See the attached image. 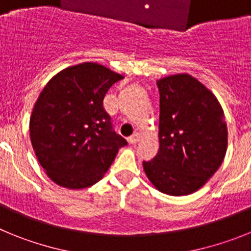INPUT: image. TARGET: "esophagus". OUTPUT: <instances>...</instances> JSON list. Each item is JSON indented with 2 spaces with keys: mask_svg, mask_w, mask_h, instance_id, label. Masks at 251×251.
<instances>
[{
  "mask_svg": "<svg viewBox=\"0 0 251 251\" xmlns=\"http://www.w3.org/2000/svg\"><path fill=\"white\" fill-rule=\"evenodd\" d=\"M141 138H142L141 133L136 132V133H134V134H132V136H130L129 138H128V142H129L130 145H136V143H138V142L141 141Z\"/></svg>",
  "mask_w": 251,
  "mask_h": 251,
  "instance_id": "esophagus-1",
  "label": "esophagus"
}]
</instances>
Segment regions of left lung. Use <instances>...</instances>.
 Returning <instances> with one entry per match:
<instances>
[{
    "mask_svg": "<svg viewBox=\"0 0 251 251\" xmlns=\"http://www.w3.org/2000/svg\"><path fill=\"white\" fill-rule=\"evenodd\" d=\"M157 86L159 151L143 170L158 191L186 196L200 190L225 158V115L214 93L187 73L158 79Z\"/></svg>",
    "mask_w": 251,
    "mask_h": 251,
    "instance_id": "8db88e82",
    "label": "left lung"
}]
</instances>
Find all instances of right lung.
<instances>
[{"mask_svg":"<svg viewBox=\"0 0 251 251\" xmlns=\"http://www.w3.org/2000/svg\"><path fill=\"white\" fill-rule=\"evenodd\" d=\"M123 75L97 63L69 66L51 77L30 117V139L49 178L72 190L103 178L119 148L127 145L112 130L103 105Z\"/></svg>","mask_w":251,"mask_h":251,"instance_id":"obj_1","label":"right lung"}]
</instances>
